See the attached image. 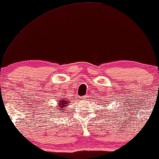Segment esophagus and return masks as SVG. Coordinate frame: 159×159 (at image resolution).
<instances>
[{
	"label": "esophagus",
	"instance_id": "obj_1",
	"mask_svg": "<svg viewBox=\"0 0 159 159\" xmlns=\"http://www.w3.org/2000/svg\"><path fill=\"white\" fill-rule=\"evenodd\" d=\"M88 97H89L88 95H86V96H84V97H82V99H85V100H86V99H88V98H89Z\"/></svg>",
	"mask_w": 159,
	"mask_h": 159
}]
</instances>
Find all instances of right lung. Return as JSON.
<instances>
[{
  "instance_id": "1",
  "label": "right lung",
  "mask_w": 159,
  "mask_h": 159,
  "mask_svg": "<svg viewBox=\"0 0 159 159\" xmlns=\"http://www.w3.org/2000/svg\"><path fill=\"white\" fill-rule=\"evenodd\" d=\"M59 103H58V104H59V106H58V107H60V108H59L60 109H62V111H64V109H63V108H65V107H66V106H68V101L67 99H66V100H64V99H60L59 102H58Z\"/></svg>"
}]
</instances>
